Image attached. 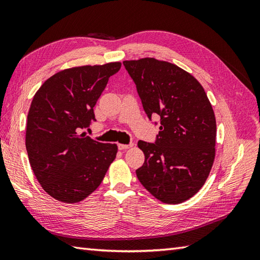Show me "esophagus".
<instances>
[{"instance_id": "esophagus-1", "label": "esophagus", "mask_w": 260, "mask_h": 260, "mask_svg": "<svg viewBox=\"0 0 260 260\" xmlns=\"http://www.w3.org/2000/svg\"><path fill=\"white\" fill-rule=\"evenodd\" d=\"M133 145H134L133 143H131V144H118V148L120 151H124V150H127V148H131Z\"/></svg>"}]
</instances>
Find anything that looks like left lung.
<instances>
[{"instance_id":"left-lung-1","label":"left lung","mask_w":260,"mask_h":260,"mask_svg":"<svg viewBox=\"0 0 260 260\" xmlns=\"http://www.w3.org/2000/svg\"><path fill=\"white\" fill-rule=\"evenodd\" d=\"M145 113L159 115L155 143L139 142L145 155L136 170L143 186L163 203L189 200L206 183L215 156L214 112L194 77L155 58L125 60Z\"/></svg>"}]
</instances>
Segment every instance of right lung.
<instances>
[{"label":"right lung","mask_w":260,"mask_h":260,"mask_svg":"<svg viewBox=\"0 0 260 260\" xmlns=\"http://www.w3.org/2000/svg\"><path fill=\"white\" fill-rule=\"evenodd\" d=\"M120 66L117 61L61 70L43 82L32 99L27 156L42 189L60 202L77 203L90 196L116 157L117 145L78 131L95 120L93 107Z\"/></svg>","instance_id":"1"}]
</instances>
